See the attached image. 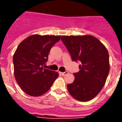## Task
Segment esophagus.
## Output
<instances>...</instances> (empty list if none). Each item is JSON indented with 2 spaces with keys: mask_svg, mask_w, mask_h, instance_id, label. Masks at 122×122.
<instances>
[{
  "mask_svg": "<svg viewBox=\"0 0 122 122\" xmlns=\"http://www.w3.org/2000/svg\"><path fill=\"white\" fill-rule=\"evenodd\" d=\"M60 73H61L62 75H63V76H64V75H66V74H68V71H65V72H60Z\"/></svg>",
  "mask_w": 122,
  "mask_h": 122,
  "instance_id": "1",
  "label": "esophagus"
}]
</instances>
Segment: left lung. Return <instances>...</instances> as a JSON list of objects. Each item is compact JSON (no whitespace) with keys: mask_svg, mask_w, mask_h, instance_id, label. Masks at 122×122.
<instances>
[{"mask_svg":"<svg viewBox=\"0 0 122 122\" xmlns=\"http://www.w3.org/2000/svg\"><path fill=\"white\" fill-rule=\"evenodd\" d=\"M73 61H79L80 71L67 85L69 93L82 102L92 99L100 92L110 71L109 54L106 47L94 36H61Z\"/></svg>","mask_w":122,"mask_h":122,"instance_id":"left-lung-1","label":"left lung"}]
</instances>
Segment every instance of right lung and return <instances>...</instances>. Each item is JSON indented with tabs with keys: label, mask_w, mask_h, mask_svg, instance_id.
Returning <instances> with one entry per match:
<instances>
[{
	"label": "right lung",
	"mask_w": 122,
	"mask_h": 122,
	"mask_svg": "<svg viewBox=\"0 0 122 122\" xmlns=\"http://www.w3.org/2000/svg\"><path fill=\"white\" fill-rule=\"evenodd\" d=\"M61 35H30L22 41L13 55L14 75L21 89L29 96H41L50 89L59 76L44 68L50 50Z\"/></svg>",
	"instance_id": "obj_1"
}]
</instances>
